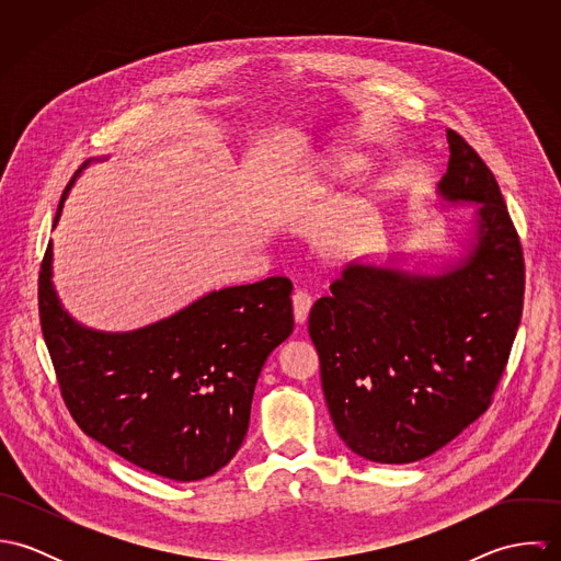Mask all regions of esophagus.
Returning a JSON list of instances; mask_svg holds the SVG:
<instances>
[{"instance_id":"34e87169","label":"esophagus","mask_w":561,"mask_h":561,"mask_svg":"<svg viewBox=\"0 0 561 561\" xmlns=\"http://www.w3.org/2000/svg\"><path fill=\"white\" fill-rule=\"evenodd\" d=\"M311 305H313V300H311V296L307 291H296L294 294V318H296V323H305L307 321L309 311H311Z\"/></svg>"}]
</instances>
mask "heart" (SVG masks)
I'll list each match as a JSON object with an SVG mask.
<instances>
[{
	"mask_svg": "<svg viewBox=\"0 0 561 561\" xmlns=\"http://www.w3.org/2000/svg\"><path fill=\"white\" fill-rule=\"evenodd\" d=\"M369 168V160L352 149H332L311 170L298 174L285 190V201L291 209L302 207L309 198L328 185L354 179Z\"/></svg>",
	"mask_w": 561,
	"mask_h": 561,
	"instance_id": "1",
	"label": "heart"
}]
</instances>
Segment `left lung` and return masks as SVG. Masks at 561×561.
I'll return each mask as SVG.
<instances>
[{"instance_id": "left-lung-1", "label": "left lung", "mask_w": 561, "mask_h": 561, "mask_svg": "<svg viewBox=\"0 0 561 561\" xmlns=\"http://www.w3.org/2000/svg\"><path fill=\"white\" fill-rule=\"evenodd\" d=\"M445 201L481 203L467 259L440 274L350 265L309 316L343 443L382 465L432 456L488 410L523 316L525 256L492 170L454 129Z\"/></svg>"}]
</instances>
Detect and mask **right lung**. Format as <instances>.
<instances>
[{"instance_id":"add662e5","label":"right lung","mask_w":561,"mask_h":561,"mask_svg":"<svg viewBox=\"0 0 561 561\" xmlns=\"http://www.w3.org/2000/svg\"><path fill=\"white\" fill-rule=\"evenodd\" d=\"M62 203L65 194L54 225ZM49 276L51 241L38 272V316L81 432L168 480L220 471L245 436L265 358L294 330L291 280L227 287L142 330L103 334L62 311Z\"/></svg>"}]
</instances>
